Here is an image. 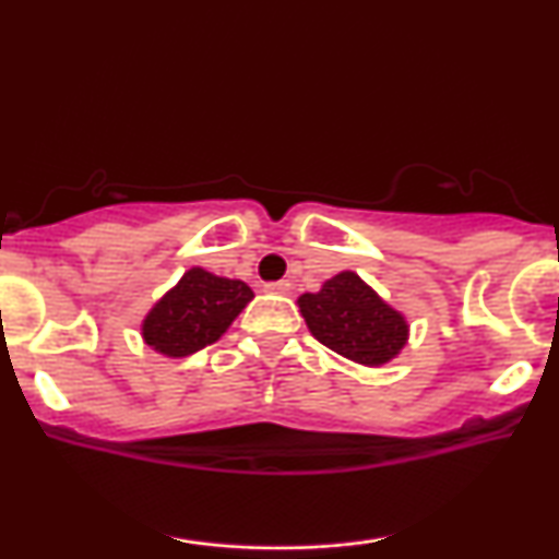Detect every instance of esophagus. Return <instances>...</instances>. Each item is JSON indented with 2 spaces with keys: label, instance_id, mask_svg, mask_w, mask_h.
<instances>
[{
  "label": "esophagus",
  "instance_id": "obj_1",
  "mask_svg": "<svg viewBox=\"0 0 559 559\" xmlns=\"http://www.w3.org/2000/svg\"><path fill=\"white\" fill-rule=\"evenodd\" d=\"M265 292L288 294V292H292V284H288V281H273V284H265Z\"/></svg>",
  "mask_w": 559,
  "mask_h": 559
}]
</instances>
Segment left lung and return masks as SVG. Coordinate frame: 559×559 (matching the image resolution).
I'll return each instance as SVG.
<instances>
[{"label":"left lung","instance_id":"obj_1","mask_svg":"<svg viewBox=\"0 0 559 559\" xmlns=\"http://www.w3.org/2000/svg\"><path fill=\"white\" fill-rule=\"evenodd\" d=\"M299 310L320 344L370 368L407 344L404 318L352 271L333 275L318 294H301Z\"/></svg>","mask_w":559,"mask_h":559}]
</instances>
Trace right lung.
<instances>
[{"instance_id": "add662e5", "label": "right lung", "mask_w": 559, "mask_h": 559, "mask_svg": "<svg viewBox=\"0 0 559 559\" xmlns=\"http://www.w3.org/2000/svg\"><path fill=\"white\" fill-rule=\"evenodd\" d=\"M252 297V288L243 281L191 267L178 286L152 307L141 336L159 355L189 357L217 342Z\"/></svg>"}]
</instances>
